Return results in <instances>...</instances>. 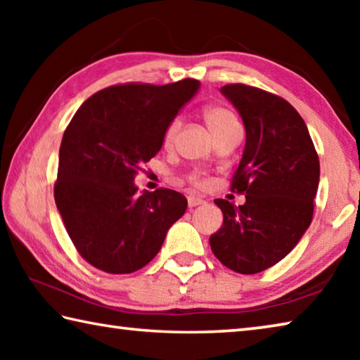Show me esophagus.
Segmentation results:
<instances>
[{
	"instance_id": "1",
	"label": "esophagus",
	"mask_w": 360,
	"mask_h": 360,
	"mask_svg": "<svg viewBox=\"0 0 360 360\" xmlns=\"http://www.w3.org/2000/svg\"><path fill=\"white\" fill-rule=\"evenodd\" d=\"M187 203H188V208H193V206L203 205L205 200L200 198V197H195V195H188V197H187Z\"/></svg>"
}]
</instances>
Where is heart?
I'll return each instance as SVG.
<instances>
[{"instance_id": "heart-1", "label": "heart", "mask_w": 360, "mask_h": 360, "mask_svg": "<svg viewBox=\"0 0 360 360\" xmlns=\"http://www.w3.org/2000/svg\"><path fill=\"white\" fill-rule=\"evenodd\" d=\"M203 117L205 122L208 124L210 130L212 131V135L219 136L222 135L230 129H233V127H238V120L233 115V112L229 111V109H225L222 106H208L203 111ZM181 127V119L176 117L172 122H169L167 130H165V136H163V141L165 144H169L174 139L176 133H178ZM188 181L193 182L195 186H203L205 181L200 178L198 174H191L188 176Z\"/></svg>"}]
</instances>
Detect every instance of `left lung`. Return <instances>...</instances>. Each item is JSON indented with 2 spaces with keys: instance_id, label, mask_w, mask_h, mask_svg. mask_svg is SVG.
Returning a JSON list of instances; mask_svg holds the SVG:
<instances>
[{
  "instance_id": "1",
  "label": "left lung",
  "mask_w": 360,
  "mask_h": 360,
  "mask_svg": "<svg viewBox=\"0 0 360 360\" xmlns=\"http://www.w3.org/2000/svg\"><path fill=\"white\" fill-rule=\"evenodd\" d=\"M221 94L245 124L246 144L231 191L246 193V203L214 200L224 222L210 245L230 270L254 275L283 260L308 230L319 158L307 124L281 96L245 84L224 85Z\"/></svg>"
}]
</instances>
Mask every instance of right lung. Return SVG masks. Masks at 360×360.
Masks as SVG:
<instances>
[{"label": "right lung", "mask_w": 360, "mask_h": 360, "mask_svg": "<svg viewBox=\"0 0 360 360\" xmlns=\"http://www.w3.org/2000/svg\"><path fill=\"white\" fill-rule=\"evenodd\" d=\"M200 89L197 79L103 89L63 133L53 195L79 254L112 275L148 265L187 198L172 188L138 193L139 165L160 150L169 122Z\"/></svg>", "instance_id": "1"}]
</instances>
